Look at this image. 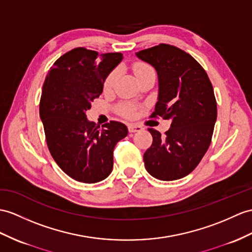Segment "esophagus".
I'll list each match as a JSON object with an SVG mask.
<instances>
[{"label": "esophagus", "instance_id": "34e87169", "mask_svg": "<svg viewBox=\"0 0 252 252\" xmlns=\"http://www.w3.org/2000/svg\"><path fill=\"white\" fill-rule=\"evenodd\" d=\"M142 129H143V128L141 127L140 125H137V124H129V125H128V130H129V132L141 131Z\"/></svg>", "mask_w": 252, "mask_h": 252}]
</instances>
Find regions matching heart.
Returning <instances> with one entry per match:
<instances>
[{
  "label": "heart",
  "instance_id": "1",
  "mask_svg": "<svg viewBox=\"0 0 252 252\" xmlns=\"http://www.w3.org/2000/svg\"><path fill=\"white\" fill-rule=\"evenodd\" d=\"M132 71L134 73V76L137 77L138 81L147 75H153V73L155 75L154 68H153L150 64L144 63V62L134 63L132 65ZM115 80H116V71L113 70L107 76L105 83H103V89L106 91L111 89L113 87ZM119 112L124 116H126V118H131V116L134 115V112H136V108L131 105H128V103H124V105L119 106Z\"/></svg>",
  "mask_w": 252,
  "mask_h": 252
}]
</instances>
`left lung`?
I'll return each instance as SVG.
<instances>
[{
    "label": "left lung",
    "mask_w": 252,
    "mask_h": 252,
    "mask_svg": "<svg viewBox=\"0 0 252 252\" xmlns=\"http://www.w3.org/2000/svg\"><path fill=\"white\" fill-rule=\"evenodd\" d=\"M155 67L159 94L150 118L171 120L164 136L149 128L152 145L144 164L152 176L175 181L191 173L211 145L217 102L213 85L197 61L175 46L159 44L136 53Z\"/></svg>",
    "instance_id": "obj_1"
}]
</instances>
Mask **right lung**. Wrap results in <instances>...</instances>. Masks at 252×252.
Instances as JSON below:
<instances>
[{
  "instance_id": "add662e5",
  "label": "right lung",
  "mask_w": 252,
  "mask_h": 252,
  "mask_svg": "<svg viewBox=\"0 0 252 252\" xmlns=\"http://www.w3.org/2000/svg\"><path fill=\"white\" fill-rule=\"evenodd\" d=\"M122 59L120 52L99 54L79 47L55 61L46 77L39 115L47 145L54 161L75 181L92 184L108 177L114 146L128 133L121 122L110 121L100 129L85 114Z\"/></svg>"
}]
</instances>
